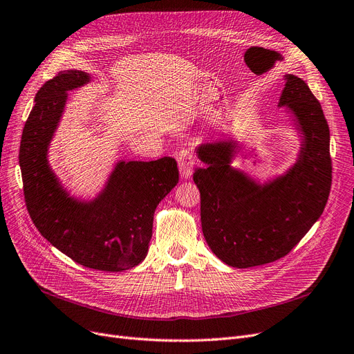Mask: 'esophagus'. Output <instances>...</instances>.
Segmentation results:
<instances>
[{"mask_svg":"<svg viewBox=\"0 0 354 354\" xmlns=\"http://www.w3.org/2000/svg\"><path fill=\"white\" fill-rule=\"evenodd\" d=\"M178 168H180V174L183 178H190L193 174V167H194V157L187 151V149H181L178 157Z\"/></svg>","mask_w":354,"mask_h":354,"instance_id":"34e87169","label":"esophagus"}]
</instances>
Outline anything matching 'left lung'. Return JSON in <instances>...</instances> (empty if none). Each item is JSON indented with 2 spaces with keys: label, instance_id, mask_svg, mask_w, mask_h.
<instances>
[{
  "label": "left lung",
  "instance_id": "obj_1",
  "mask_svg": "<svg viewBox=\"0 0 354 354\" xmlns=\"http://www.w3.org/2000/svg\"><path fill=\"white\" fill-rule=\"evenodd\" d=\"M279 107H286L301 138L298 157L264 183L232 167L238 142L223 139L196 148L205 164L193 180L201 190L202 231L225 264L247 268L276 261L298 244L327 205L331 189L330 129L308 84L286 74Z\"/></svg>",
  "mask_w": 354,
  "mask_h": 354
}]
</instances>
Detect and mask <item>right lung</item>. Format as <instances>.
Returning <instances> with one entry per match:
<instances>
[{"instance_id":"right-lung-1","label":"right lung","mask_w":354,"mask_h":354,"mask_svg":"<svg viewBox=\"0 0 354 354\" xmlns=\"http://www.w3.org/2000/svg\"><path fill=\"white\" fill-rule=\"evenodd\" d=\"M91 75L61 71L44 84L27 119L19 162L26 206L39 232L75 263L102 272H123L142 263L152 236L153 212L178 183L174 158L116 162L104 187L90 201L71 196L49 165L68 91Z\"/></svg>"}]
</instances>
